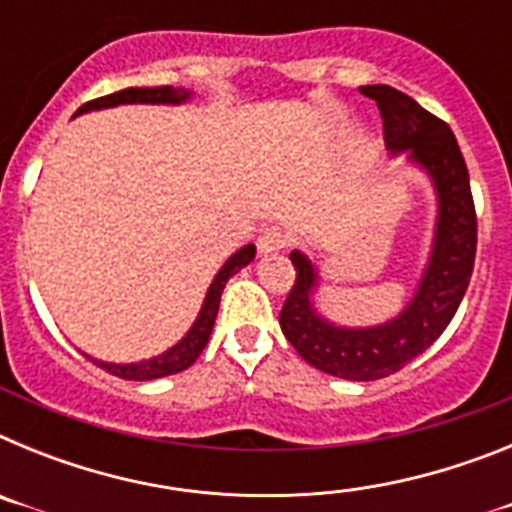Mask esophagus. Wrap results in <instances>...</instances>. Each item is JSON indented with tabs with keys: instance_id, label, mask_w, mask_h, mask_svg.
Listing matches in <instances>:
<instances>
[{
	"instance_id": "34e87169",
	"label": "esophagus",
	"mask_w": 512,
	"mask_h": 512,
	"mask_svg": "<svg viewBox=\"0 0 512 512\" xmlns=\"http://www.w3.org/2000/svg\"><path fill=\"white\" fill-rule=\"evenodd\" d=\"M256 246H259L261 256H266V253H277L289 246V233H284L282 228H274V225H271V228L261 230Z\"/></svg>"
}]
</instances>
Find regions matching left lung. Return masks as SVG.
Masks as SVG:
<instances>
[{"label": "left lung", "mask_w": 512, "mask_h": 512, "mask_svg": "<svg viewBox=\"0 0 512 512\" xmlns=\"http://www.w3.org/2000/svg\"><path fill=\"white\" fill-rule=\"evenodd\" d=\"M361 94L374 99L382 112L387 148L408 151L410 161L431 176L438 202L431 256L413 300L397 318L372 328H341L315 310V264L305 253L292 251L297 279L279 312V325L310 366L333 377L372 382L400 372L451 323L472 279L477 215L467 164L449 125L387 84L361 87Z\"/></svg>", "instance_id": "left-lung-1"}]
</instances>
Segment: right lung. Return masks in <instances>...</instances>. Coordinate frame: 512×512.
<instances>
[{"instance_id": "right-lung-1", "label": "right lung", "mask_w": 512, "mask_h": 512, "mask_svg": "<svg viewBox=\"0 0 512 512\" xmlns=\"http://www.w3.org/2000/svg\"><path fill=\"white\" fill-rule=\"evenodd\" d=\"M192 97V92L187 89H174V87H130L122 89V92L107 94V97L92 99V102L81 104L76 115H84V112L92 110H104V107H117V104H182ZM74 115V117H76ZM256 256V246L248 243V246L238 248V251L230 256L228 261L223 264V269L217 271L215 279H212L210 289H207L205 302L200 307V315L192 323V328L187 330V336L182 341L171 346L169 351L164 354L153 356V359L146 361H135V364H112V361H99L87 356L89 361L104 369V372L115 374L120 379H133V382H148V379H158V377H169V374H179L184 369L197 361V356L202 354V348L207 346L212 333V325H215L217 318V307H220V297H223V289L228 284V279L233 277L235 271H241L243 266H248Z\"/></svg>"}]
</instances>
